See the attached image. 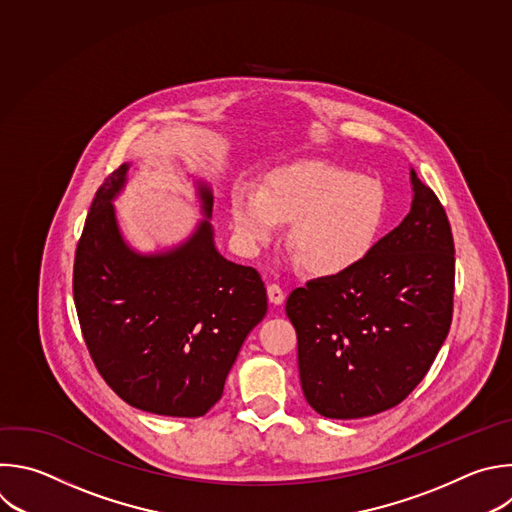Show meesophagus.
Returning <instances> with one entry per match:
<instances>
[{"instance_id":"obj_1","label":"esophagus","mask_w":512,"mask_h":512,"mask_svg":"<svg viewBox=\"0 0 512 512\" xmlns=\"http://www.w3.org/2000/svg\"><path fill=\"white\" fill-rule=\"evenodd\" d=\"M267 295H269V301H271L273 305H281V303L285 301V291H283L277 283H271V285L267 287Z\"/></svg>"}]
</instances>
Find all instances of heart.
I'll return each mask as SVG.
<instances>
[{"mask_svg":"<svg viewBox=\"0 0 512 512\" xmlns=\"http://www.w3.org/2000/svg\"><path fill=\"white\" fill-rule=\"evenodd\" d=\"M235 231L247 249L271 241L291 223L287 245L313 275L350 271L374 249L386 219L384 187L370 177L325 160H295L273 168L263 189L233 193Z\"/></svg>","mask_w":512,"mask_h":512,"instance_id":"obj_1","label":"heart"}]
</instances>
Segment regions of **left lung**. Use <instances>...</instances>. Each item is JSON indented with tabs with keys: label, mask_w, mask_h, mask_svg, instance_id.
I'll return each instance as SVG.
<instances>
[{
	"label": "left lung",
	"mask_w": 512,
	"mask_h": 512,
	"mask_svg": "<svg viewBox=\"0 0 512 512\" xmlns=\"http://www.w3.org/2000/svg\"><path fill=\"white\" fill-rule=\"evenodd\" d=\"M406 219L364 261L289 293L307 404L325 418L398 406L428 374L452 323L454 239L442 203L412 170Z\"/></svg>",
	"instance_id": "8db88e82"
}]
</instances>
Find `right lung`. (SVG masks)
<instances>
[{
    "mask_svg": "<svg viewBox=\"0 0 512 512\" xmlns=\"http://www.w3.org/2000/svg\"><path fill=\"white\" fill-rule=\"evenodd\" d=\"M118 166L96 191L74 257V303L90 358L126 404L175 418L205 416L247 333L267 313L257 269L227 261L211 223L179 249L142 257L116 227L110 199L124 185ZM205 215L213 197L201 189Z\"/></svg>",
    "mask_w": 512,
    "mask_h": 512,
    "instance_id": "obj_1",
    "label": "right lung"
}]
</instances>
